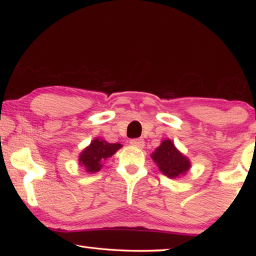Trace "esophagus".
I'll use <instances>...</instances> for the list:
<instances>
[{
    "label": "esophagus",
    "instance_id": "34e87169",
    "mask_svg": "<svg viewBox=\"0 0 256 256\" xmlns=\"http://www.w3.org/2000/svg\"><path fill=\"white\" fill-rule=\"evenodd\" d=\"M130 144L136 146V148L142 149L144 146V141L142 138H132V140H130Z\"/></svg>",
    "mask_w": 256,
    "mask_h": 256
}]
</instances>
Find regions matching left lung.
<instances>
[{"label":"left lung","instance_id":"obj_1","mask_svg":"<svg viewBox=\"0 0 256 256\" xmlns=\"http://www.w3.org/2000/svg\"><path fill=\"white\" fill-rule=\"evenodd\" d=\"M159 170L170 178H180L188 174L190 168V159L176 148L170 138L162 141V144L151 154Z\"/></svg>","mask_w":256,"mask_h":256}]
</instances>
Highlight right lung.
<instances>
[{
    "mask_svg": "<svg viewBox=\"0 0 256 256\" xmlns=\"http://www.w3.org/2000/svg\"><path fill=\"white\" fill-rule=\"evenodd\" d=\"M120 144H110L100 138H94L88 146L79 154V164L86 172H97L102 170L104 162L110 158L116 151L122 148Z\"/></svg>",
    "mask_w": 256,
    "mask_h": 256,
    "instance_id": "1",
    "label": "right lung"
}]
</instances>
